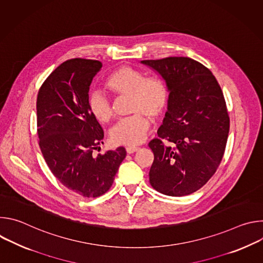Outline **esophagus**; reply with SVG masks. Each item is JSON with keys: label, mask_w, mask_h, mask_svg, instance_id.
Instances as JSON below:
<instances>
[{"label": "esophagus", "mask_w": 263, "mask_h": 263, "mask_svg": "<svg viewBox=\"0 0 263 263\" xmlns=\"http://www.w3.org/2000/svg\"><path fill=\"white\" fill-rule=\"evenodd\" d=\"M138 148H139L138 146H127V147H126V151H127L128 154H132V153L136 152Z\"/></svg>", "instance_id": "obj_1"}]
</instances>
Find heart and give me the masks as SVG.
Masks as SVG:
<instances>
[{
  "label": "heart",
  "mask_w": 263,
  "mask_h": 263,
  "mask_svg": "<svg viewBox=\"0 0 263 263\" xmlns=\"http://www.w3.org/2000/svg\"><path fill=\"white\" fill-rule=\"evenodd\" d=\"M105 87L116 96H128V110L133 115L120 121L110 132L116 144L134 146L142 142L149 128V117L159 119L168 104V87L159 76L145 77V73L133 66L122 65L111 71L105 80ZM88 109L102 124L114 119L111 102L101 92L95 91L88 98Z\"/></svg>",
  "instance_id": "1"
}]
</instances>
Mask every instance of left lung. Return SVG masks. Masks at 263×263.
<instances>
[{
    "label": "left lung",
    "instance_id": "left-lung-1",
    "mask_svg": "<svg viewBox=\"0 0 263 263\" xmlns=\"http://www.w3.org/2000/svg\"><path fill=\"white\" fill-rule=\"evenodd\" d=\"M141 63L158 71L170 90L158 138L148 142L154 153L149 183L166 196L191 195L208 182L222 159L230 128L226 101L209 68L192 58Z\"/></svg>",
    "mask_w": 263,
    "mask_h": 263
}]
</instances>
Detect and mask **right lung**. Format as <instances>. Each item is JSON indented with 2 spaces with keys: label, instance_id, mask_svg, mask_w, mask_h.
I'll return each mask as SVG.
<instances>
[{
  "label": "right lung",
  "instance_id": "1",
  "mask_svg": "<svg viewBox=\"0 0 263 263\" xmlns=\"http://www.w3.org/2000/svg\"><path fill=\"white\" fill-rule=\"evenodd\" d=\"M102 62L74 58L61 63L37 95V134L44 158L66 189L85 198L109 191L126 157L123 146L95 155L104 131L88 109L89 86Z\"/></svg>",
  "mask_w": 263,
  "mask_h": 263
}]
</instances>
